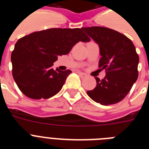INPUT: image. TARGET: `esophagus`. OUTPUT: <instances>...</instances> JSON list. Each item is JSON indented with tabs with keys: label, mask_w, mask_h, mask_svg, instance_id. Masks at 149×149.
Here are the masks:
<instances>
[{
	"label": "esophagus",
	"mask_w": 149,
	"mask_h": 149,
	"mask_svg": "<svg viewBox=\"0 0 149 149\" xmlns=\"http://www.w3.org/2000/svg\"><path fill=\"white\" fill-rule=\"evenodd\" d=\"M77 73H78L79 75L81 76V77H83V78H84V77H86V76H87V75H86V74H85V73H83V72H77Z\"/></svg>",
	"instance_id": "obj_1"
}]
</instances>
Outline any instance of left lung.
I'll return each mask as SVG.
<instances>
[{
    "mask_svg": "<svg viewBox=\"0 0 149 149\" xmlns=\"http://www.w3.org/2000/svg\"><path fill=\"white\" fill-rule=\"evenodd\" d=\"M82 29L99 45L101 57L98 66L106 72L102 80L95 77V88L87 91V95L105 106L118 103L137 80L139 56L135 46L126 36L107 27Z\"/></svg>",
    "mask_w": 149,
    "mask_h": 149,
    "instance_id": "8db88e82",
    "label": "left lung"
}]
</instances>
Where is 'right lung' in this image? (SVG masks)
<instances>
[{"mask_svg": "<svg viewBox=\"0 0 149 149\" xmlns=\"http://www.w3.org/2000/svg\"><path fill=\"white\" fill-rule=\"evenodd\" d=\"M81 41H90L82 28H50L18 39L11 61L13 77L21 92L32 99H46L59 93L72 71L51 67L57 56L68 54Z\"/></svg>", "mask_w": 149, "mask_h": 149, "instance_id": "1", "label": "right lung"}]
</instances>
